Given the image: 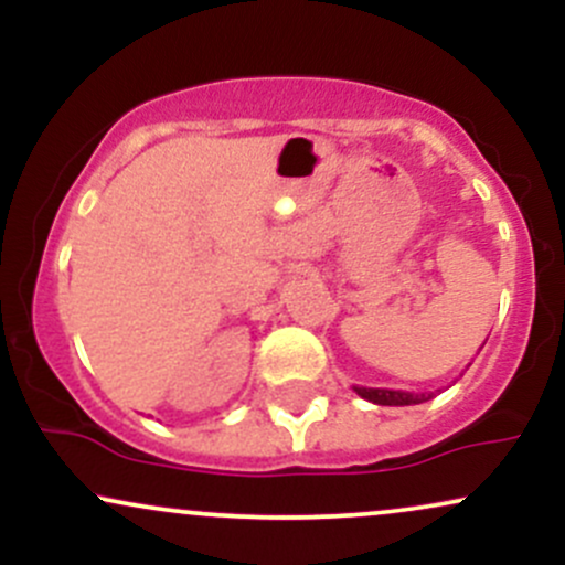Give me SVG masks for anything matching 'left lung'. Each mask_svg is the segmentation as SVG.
Returning a JSON list of instances; mask_svg holds the SVG:
<instances>
[{
	"mask_svg": "<svg viewBox=\"0 0 565 565\" xmlns=\"http://www.w3.org/2000/svg\"><path fill=\"white\" fill-rule=\"evenodd\" d=\"M361 398L372 401L377 406H412L423 404V401H430L433 393H406V391H387V387H353Z\"/></svg>",
	"mask_w": 565,
	"mask_h": 565,
	"instance_id": "8db88e82",
	"label": "left lung"
}]
</instances>
